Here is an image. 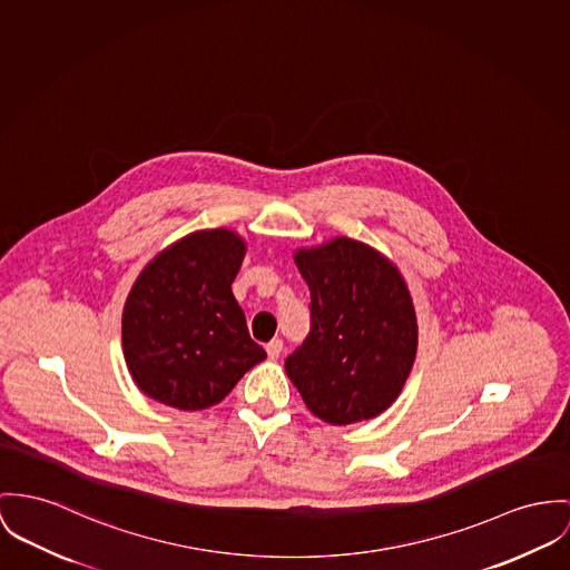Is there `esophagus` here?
<instances>
[{
  "instance_id": "obj_1",
  "label": "esophagus",
  "mask_w": 570,
  "mask_h": 570,
  "mask_svg": "<svg viewBox=\"0 0 570 570\" xmlns=\"http://www.w3.org/2000/svg\"><path fill=\"white\" fill-rule=\"evenodd\" d=\"M282 351H284V343H282L279 338H273V341L266 345V353H268L271 360H277V357L282 355Z\"/></svg>"
}]
</instances>
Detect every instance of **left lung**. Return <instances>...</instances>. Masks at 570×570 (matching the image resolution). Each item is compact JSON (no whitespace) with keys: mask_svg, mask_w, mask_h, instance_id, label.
<instances>
[{"mask_svg":"<svg viewBox=\"0 0 570 570\" xmlns=\"http://www.w3.org/2000/svg\"><path fill=\"white\" fill-rule=\"evenodd\" d=\"M295 263L309 288V332L286 357L291 382L325 423L377 416L416 355V316L401 273L351 238L297 252Z\"/></svg>","mask_w":570,"mask_h":570,"instance_id":"1","label":"left lung"}]
</instances>
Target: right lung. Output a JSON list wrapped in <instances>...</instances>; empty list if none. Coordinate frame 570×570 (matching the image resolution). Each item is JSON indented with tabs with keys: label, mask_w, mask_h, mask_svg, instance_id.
<instances>
[{
	"label": "right lung",
	"mask_w": 570,
	"mask_h": 570,
	"mask_svg": "<svg viewBox=\"0 0 570 570\" xmlns=\"http://www.w3.org/2000/svg\"><path fill=\"white\" fill-rule=\"evenodd\" d=\"M243 256L234 232L206 229L140 273L124 309V353L142 393L177 410H204L266 357L232 295Z\"/></svg>",
	"instance_id": "1"
}]
</instances>
